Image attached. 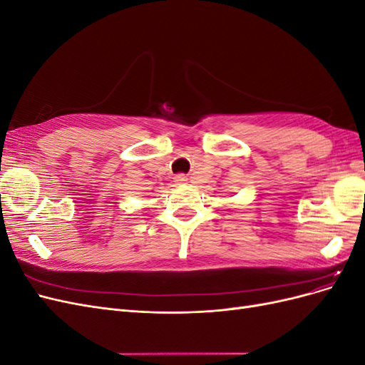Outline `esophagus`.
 Returning a JSON list of instances; mask_svg holds the SVG:
<instances>
[{
  "label": "esophagus",
  "instance_id": "34e87169",
  "mask_svg": "<svg viewBox=\"0 0 365 365\" xmlns=\"http://www.w3.org/2000/svg\"><path fill=\"white\" fill-rule=\"evenodd\" d=\"M187 181V178L184 175H176L175 176V182H178V184H182V182H185Z\"/></svg>",
  "mask_w": 365,
  "mask_h": 365
}]
</instances>
